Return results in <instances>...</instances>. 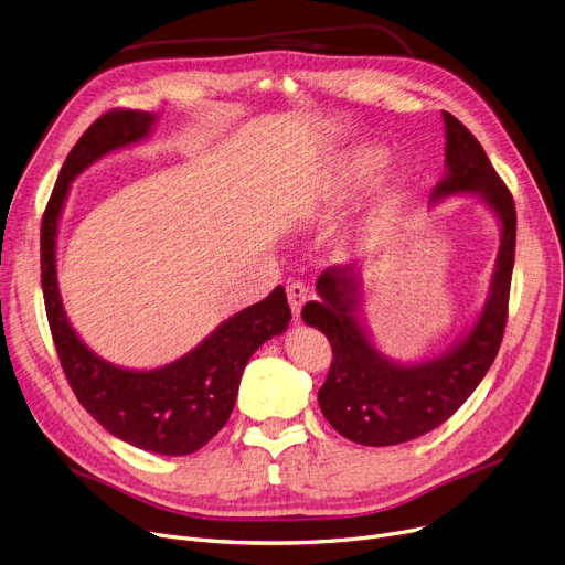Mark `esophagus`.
<instances>
[{
	"instance_id": "obj_1",
	"label": "esophagus",
	"mask_w": 565,
	"mask_h": 565,
	"mask_svg": "<svg viewBox=\"0 0 565 565\" xmlns=\"http://www.w3.org/2000/svg\"><path fill=\"white\" fill-rule=\"evenodd\" d=\"M286 295H288V305H290L292 318L298 320L300 313H302L305 302L309 300V288H307L302 281H290V284L286 286Z\"/></svg>"
}]
</instances>
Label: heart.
<instances>
[{
	"instance_id": "1",
	"label": "heart",
	"mask_w": 565,
	"mask_h": 565,
	"mask_svg": "<svg viewBox=\"0 0 565 565\" xmlns=\"http://www.w3.org/2000/svg\"><path fill=\"white\" fill-rule=\"evenodd\" d=\"M390 148L373 141H362L343 148V151L337 153L318 173L307 201L309 207L316 213H328L334 211V207L354 201L377 181L382 171L390 167ZM409 190L412 175L407 171L396 173L394 181L382 190L377 203L343 235L341 254L345 258H354L375 247L382 233L387 231V226L401 211Z\"/></svg>"
}]
</instances>
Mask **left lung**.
I'll return each mask as SVG.
<instances>
[{
  "instance_id": "8db88e82",
  "label": "left lung",
  "mask_w": 565,
  "mask_h": 565,
  "mask_svg": "<svg viewBox=\"0 0 565 565\" xmlns=\"http://www.w3.org/2000/svg\"><path fill=\"white\" fill-rule=\"evenodd\" d=\"M444 116V171L430 203L477 194L501 224L488 298L471 328L433 360L396 362L380 352L364 318V281L350 265L328 267L318 281V302L302 320L332 343V366L318 390L324 419L345 439L364 447H394L417 439L451 414L479 387L492 366L509 316L515 263V203L490 164L483 146L449 111Z\"/></svg>"
}]
</instances>
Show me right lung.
I'll list each match as a JSON object with an SVG mask.
<instances>
[{
  "mask_svg": "<svg viewBox=\"0 0 565 565\" xmlns=\"http://www.w3.org/2000/svg\"><path fill=\"white\" fill-rule=\"evenodd\" d=\"M158 114L114 109L88 126L68 153L41 226V284L58 362L84 409L114 437L160 456H190L228 422L252 354L288 330L290 307L277 286L233 313L171 364L139 371L103 360L71 324L56 279L58 220L75 178L100 158L146 141Z\"/></svg>",
  "mask_w": 565,
  "mask_h": 565,
  "instance_id": "add662e5",
  "label": "right lung"
}]
</instances>
